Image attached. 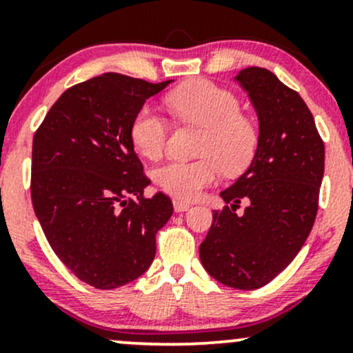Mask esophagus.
Listing matches in <instances>:
<instances>
[{
  "label": "esophagus",
  "mask_w": 353,
  "mask_h": 353,
  "mask_svg": "<svg viewBox=\"0 0 353 353\" xmlns=\"http://www.w3.org/2000/svg\"><path fill=\"white\" fill-rule=\"evenodd\" d=\"M173 207H175V212H187L192 205L187 202H181V200H173Z\"/></svg>",
  "instance_id": "34e87169"
}]
</instances>
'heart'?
I'll list each match as a JSON object with an SVG mask.
<instances>
[{
    "label": "heart",
    "instance_id": "heart-1",
    "mask_svg": "<svg viewBox=\"0 0 353 353\" xmlns=\"http://www.w3.org/2000/svg\"><path fill=\"white\" fill-rule=\"evenodd\" d=\"M166 104L181 119L205 128L195 161L172 160L158 166L153 180L158 188L178 200H193L221 175L239 173L251 161L256 150V130L244 116L241 104L229 90L207 81H195L166 97ZM168 134L165 117L145 105L131 124V141L139 154L154 160L161 154Z\"/></svg>",
    "mask_w": 353,
    "mask_h": 353
}]
</instances>
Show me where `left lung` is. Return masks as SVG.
<instances>
[{"label":"left lung","mask_w":353,"mask_h":353,"mask_svg":"<svg viewBox=\"0 0 353 353\" xmlns=\"http://www.w3.org/2000/svg\"><path fill=\"white\" fill-rule=\"evenodd\" d=\"M234 79L256 109L259 138L249 168L221 192L230 205L214 210L200 261L219 283L257 290L296 257L312 232L325 145L301 96L272 72L248 67ZM244 198L250 205L237 216Z\"/></svg>","instance_id":"obj_1"}]
</instances>
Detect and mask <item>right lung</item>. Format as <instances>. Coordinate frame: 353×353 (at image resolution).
Wrapping results in <instances>:
<instances>
[{"mask_svg": "<svg viewBox=\"0 0 353 353\" xmlns=\"http://www.w3.org/2000/svg\"><path fill=\"white\" fill-rule=\"evenodd\" d=\"M170 82L112 72L89 79L57 99L33 138L37 219L59 259L97 290L146 272L173 214L165 193L143 196L150 180L131 141L136 112Z\"/></svg>", "mask_w": 353, "mask_h": 353, "instance_id": "add662e5", "label": "right lung"}]
</instances>
